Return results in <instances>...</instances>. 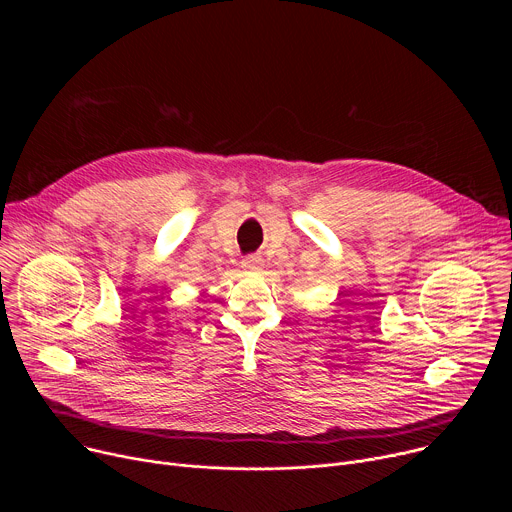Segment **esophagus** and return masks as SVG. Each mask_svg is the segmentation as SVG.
<instances>
[{
	"label": "esophagus",
	"instance_id": "esophagus-1",
	"mask_svg": "<svg viewBox=\"0 0 512 512\" xmlns=\"http://www.w3.org/2000/svg\"><path fill=\"white\" fill-rule=\"evenodd\" d=\"M241 267H243L245 271H261L263 259H261L259 255H249V257H245V259L241 261Z\"/></svg>",
	"mask_w": 512,
	"mask_h": 512
}]
</instances>
